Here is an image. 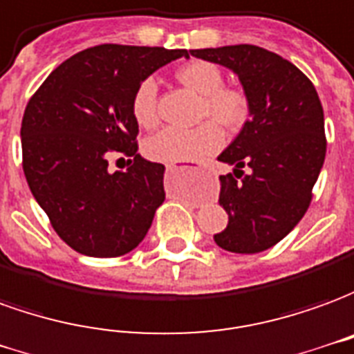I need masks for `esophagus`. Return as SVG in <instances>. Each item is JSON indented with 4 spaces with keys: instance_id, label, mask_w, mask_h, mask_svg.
Here are the masks:
<instances>
[{
    "instance_id": "esophagus-1",
    "label": "esophagus",
    "mask_w": 354,
    "mask_h": 354,
    "mask_svg": "<svg viewBox=\"0 0 354 354\" xmlns=\"http://www.w3.org/2000/svg\"><path fill=\"white\" fill-rule=\"evenodd\" d=\"M173 169H175V167H173V165H169V167H167V171H173Z\"/></svg>"
}]
</instances>
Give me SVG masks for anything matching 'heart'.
<instances>
[{"label":"heart","mask_w":354,"mask_h":354,"mask_svg":"<svg viewBox=\"0 0 354 354\" xmlns=\"http://www.w3.org/2000/svg\"><path fill=\"white\" fill-rule=\"evenodd\" d=\"M177 80L192 91L202 95L200 118L207 120L196 127H164L145 141V154L162 164H181L212 156L221 149L227 131L242 129L250 114V97L240 87L223 85V72L207 61H192L177 70ZM131 114L137 124L150 129L158 124V84L145 77L135 87Z\"/></svg>","instance_id":"1"}]
</instances>
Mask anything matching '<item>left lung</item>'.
I'll return each instance as SVG.
<instances>
[{"label": "left lung", "mask_w": 354, "mask_h": 354, "mask_svg": "<svg viewBox=\"0 0 354 354\" xmlns=\"http://www.w3.org/2000/svg\"><path fill=\"white\" fill-rule=\"evenodd\" d=\"M190 55L232 70L252 104L248 124L219 156L234 173L219 177L229 225L213 238L227 252H265L301 221L313 200L326 158L318 93L295 64L257 45L190 49ZM244 167L250 171L244 174Z\"/></svg>", "instance_id": "left-lung-1"}]
</instances>
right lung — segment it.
Segmentation results:
<instances>
[{"instance_id": "obj_1", "label": "right lung", "mask_w": 354, "mask_h": 354, "mask_svg": "<svg viewBox=\"0 0 354 354\" xmlns=\"http://www.w3.org/2000/svg\"><path fill=\"white\" fill-rule=\"evenodd\" d=\"M185 49L104 44L53 70L22 116V169L55 232L89 257H120L141 244L165 200L162 164L137 152L131 97L141 80ZM125 156V172L108 171Z\"/></svg>"}]
</instances>
